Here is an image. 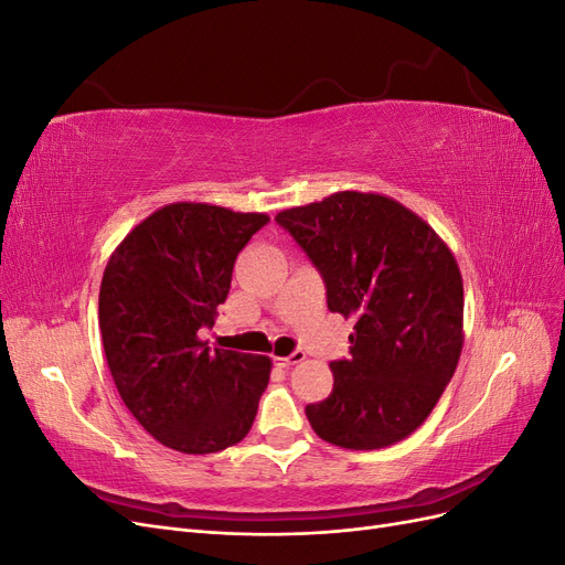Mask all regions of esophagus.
Listing matches in <instances>:
<instances>
[{"instance_id":"1","label":"esophagus","mask_w":565,"mask_h":565,"mask_svg":"<svg viewBox=\"0 0 565 565\" xmlns=\"http://www.w3.org/2000/svg\"><path fill=\"white\" fill-rule=\"evenodd\" d=\"M303 361H306V353L303 351H295V353H289L285 358H276V363L280 367H289V365H297V363H303Z\"/></svg>"}]
</instances>
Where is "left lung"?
Wrapping results in <instances>:
<instances>
[{
  "label": "left lung",
  "mask_w": 565,
  "mask_h": 565,
  "mask_svg": "<svg viewBox=\"0 0 565 565\" xmlns=\"http://www.w3.org/2000/svg\"><path fill=\"white\" fill-rule=\"evenodd\" d=\"M328 287V309L355 318L334 388L306 405L313 431L347 450H380L417 431L465 344V285L450 247L382 193L341 191L276 216Z\"/></svg>",
  "instance_id": "obj_1"
}]
</instances>
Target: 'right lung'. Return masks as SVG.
I'll return each mask as SVG.
<instances>
[{
    "label": "right lung",
    "instance_id": "add662e5",
    "mask_svg": "<svg viewBox=\"0 0 565 565\" xmlns=\"http://www.w3.org/2000/svg\"><path fill=\"white\" fill-rule=\"evenodd\" d=\"M268 214L172 202L134 226L110 254L98 324L113 382L162 446L207 455L241 443L270 377V358L210 349L235 256Z\"/></svg>",
    "mask_w": 565,
    "mask_h": 565
}]
</instances>
